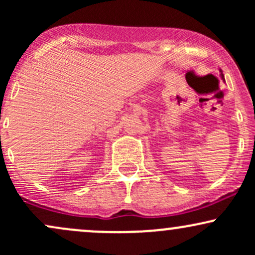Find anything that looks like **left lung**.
<instances>
[{"label":"left lung","mask_w":255,"mask_h":255,"mask_svg":"<svg viewBox=\"0 0 255 255\" xmlns=\"http://www.w3.org/2000/svg\"><path fill=\"white\" fill-rule=\"evenodd\" d=\"M219 72H221V74H219V75H221V78L224 80V74H223V72H222V69H219Z\"/></svg>","instance_id":"1"}]
</instances>
